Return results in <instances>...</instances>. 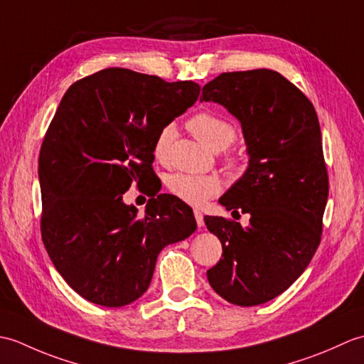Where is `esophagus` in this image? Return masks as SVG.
Segmentation results:
<instances>
[{"label":"esophagus","mask_w":364,"mask_h":364,"mask_svg":"<svg viewBox=\"0 0 364 364\" xmlns=\"http://www.w3.org/2000/svg\"><path fill=\"white\" fill-rule=\"evenodd\" d=\"M194 215H196V220H197V225H198V228H202L203 225H205V220H203V214L200 213L198 210H196L194 211Z\"/></svg>","instance_id":"obj_1"}]
</instances>
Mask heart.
Wrapping results in <instances>:
<instances>
[{
  "instance_id": "b5f03b06",
  "label": "heart",
  "mask_w": 364,
  "mask_h": 364,
  "mask_svg": "<svg viewBox=\"0 0 364 364\" xmlns=\"http://www.w3.org/2000/svg\"><path fill=\"white\" fill-rule=\"evenodd\" d=\"M188 127L200 141L205 142L208 146H211L213 150L227 149L237 137V129L233 123L211 111H200L194 114L189 119ZM173 134L175 129L170 123H167V125L158 131L153 142V154L156 161H167ZM223 161H225V164L230 168L241 167V156H237L236 153L227 154ZM166 184L170 194L192 206L203 205L208 198L219 194L222 188L219 176L215 175H189L180 172L168 175Z\"/></svg>"
}]
</instances>
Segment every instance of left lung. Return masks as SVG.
Segmentation results:
<instances>
[{"instance_id":"1","label":"left lung","mask_w":364,"mask_h":364,"mask_svg":"<svg viewBox=\"0 0 364 364\" xmlns=\"http://www.w3.org/2000/svg\"><path fill=\"white\" fill-rule=\"evenodd\" d=\"M242 125L249 168L219 202L250 214L242 228L206 215L222 259L208 270L211 288L230 304L255 306L284 292L310 264L322 237L328 173L313 103L275 70L222 73L203 86Z\"/></svg>"}]
</instances>
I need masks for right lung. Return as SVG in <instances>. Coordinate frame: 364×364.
I'll return each mask as SVG.
<instances>
[{"label": "right lung", "instance_id": "add662e5", "mask_svg": "<svg viewBox=\"0 0 364 364\" xmlns=\"http://www.w3.org/2000/svg\"><path fill=\"white\" fill-rule=\"evenodd\" d=\"M198 95L192 81L105 68L60 100L38 154L41 233L58 272L92 304L119 308L141 297L159 252L196 231L175 196L154 194L144 215L122 196L151 175L158 131Z\"/></svg>", "mask_w": 364, "mask_h": 364}]
</instances>
